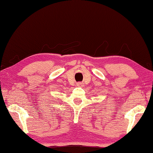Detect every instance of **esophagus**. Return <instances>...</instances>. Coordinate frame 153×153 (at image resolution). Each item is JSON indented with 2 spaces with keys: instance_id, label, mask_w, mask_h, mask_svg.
<instances>
[{
  "instance_id": "obj_1",
  "label": "esophagus",
  "mask_w": 153,
  "mask_h": 153,
  "mask_svg": "<svg viewBox=\"0 0 153 153\" xmlns=\"http://www.w3.org/2000/svg\"><path fill=\"white\" fill-rule=\"evenodd\" d=\"M77 86H78V87H82V86H83V83H81V82H79V83H77Z\"/></svg>"
}]
</instances>
